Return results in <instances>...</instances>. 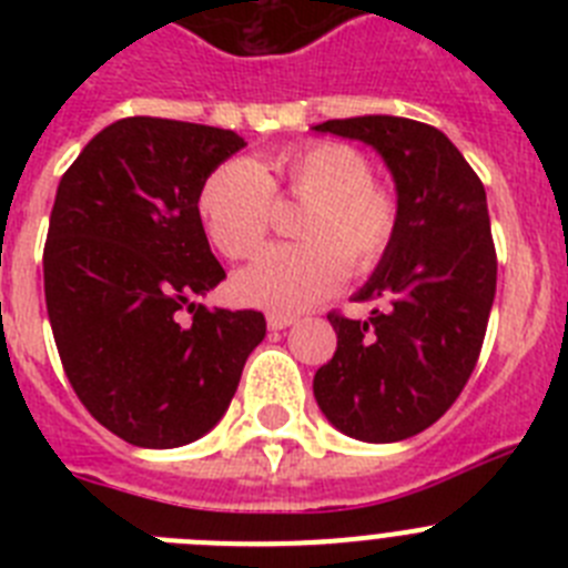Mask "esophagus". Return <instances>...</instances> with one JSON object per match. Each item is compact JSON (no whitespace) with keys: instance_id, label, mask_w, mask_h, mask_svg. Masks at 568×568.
I'll return each mask as SVG.
<instances>
[{"instance_id":"obj_1","label":"esophagus","mask_w":568,"mask_h":568,"mask_svg":"<svg viewBox=\"0 0 568 568\" xmlns=\"http://www.w3.org/2000/svg\"><path fill=\"white\" fill-rule=\"evenodd\" d=\"M293 324H295V315H290V313H270L267 315V327L275 329V333H278V329L293 327Z\"/></svg>"}]
</instances>
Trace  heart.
<instances>
[{
    "label": "heart",
    "instance_id": "heart-1",
    "mask_svg": "<svg viewBox=\"0 0 568 568\" xmlns=\"http://www.w3.org/2000/svg\"><path fill=\"white\" fill-rule=\"evenodd\" d=\"M273 190L307 202L301 244L270 247L241 270L233 290L250 307L298 313L327 298L344 278L373 270L398 230V199L369 179V162L353 144L310 142L275 150L258 162L227 159L204 175L195 213L224 258H250L267 235Z\"/></svg>",
    "mask_w": 568,
    "mask_h": 568
}]
</instances>
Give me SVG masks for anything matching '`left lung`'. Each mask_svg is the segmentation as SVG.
I'll list each match as a JSON object with an SVG mask.
<instances>
[{
	"instance_id": "8db88e82",
	"label": "left lung",
	"mask_w": 568,
	"mask_h": 568,
	"mask_svg": "<svg viewBox=\"0 0 568 568\" xmlns=\"http://www.w3.org/2000/svg\"><path fill=\"white\" fill-rule=\"evenodd\" d=\"M318 133L373 148L398 195V230L355 301L369 318L329 313L338 346L313 378L318 409L344 435L395 444L433 426L469 381L495 301L498 261L486 190L438 128L355 115Z\"/></svg>"
}]
</instances>
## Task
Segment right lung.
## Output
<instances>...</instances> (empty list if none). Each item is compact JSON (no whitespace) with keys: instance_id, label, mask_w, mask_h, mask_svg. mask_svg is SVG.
<instances>
[{"instance_id":"obj_1","label":"right lung","mask_w":568,"mask_h":568,"mask_svg":"<svg viewBox=\"0 0 568 568\" xmlns=\"http://www.w3.org/2000/svg\"><path fill=\"white\" fill-rule=\"evenodd\" d=\"M244 144L233 130L130 115L59 182L44 244L50 327L79 400L133 446L207 435L267 335L255 310L195 301L224 281L195 193Z\"/></svg>"}]
</instances>
